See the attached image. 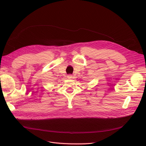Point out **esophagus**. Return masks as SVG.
Returning a JSON list of instances; mask_svg holds the SVG:
<instances>
[{
    "label": "esophagus",
    "instance_id": "34e87169",
    "mask_svg": "<svg viewBox=\"0 0 146 146\" xmlns=\"http://www.w3.org/2000/svg\"><path fill=\"white\" fill-rule=\"evenodd\" d=\"M67 77H68V79H72V75H68Z\"/></svg>",
    "mask_w": 146,
    "mask_h": 146
}]
</instances>
